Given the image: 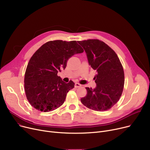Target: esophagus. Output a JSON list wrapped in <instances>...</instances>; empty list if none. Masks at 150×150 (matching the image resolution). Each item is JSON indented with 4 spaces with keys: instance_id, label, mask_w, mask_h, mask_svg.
<instances>
[{
    "instance_id": "obj_1",
    "label": "esophagus",
    "mask_w": 150,
    "mask_h": 150,
    "mask_svg": "<svg viewBox=\"0 0 150 150\" xmlns=\"http://www.w3.org/2000/svg\"><path fill=\"white\" fill-rule=\"evenodd\" d=\"M81 86V85L80 84V83H76L75 84V88H80Z\"/></svg>"
}]
</instances>
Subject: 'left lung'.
<instances>
[{"mask_svg":"<svg viewBox=\"0 0 150 150\" xmlns=\"http://www.w3.org/2000/svg\"><path fill=\"white\" fill-rule=\"evenodd\" d=\"M84 49L91 67L97 71L93 79L96 88H86L87 95L81 103L96 111L111 109L119 100L124 88L125 74L122 63L111 47L99 39L78 41Z\"/></svg>","mask_w":150,"mask_h":150,"instance_id":"left-lung-1","label":"left lung"}]
</instances>
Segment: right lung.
<instances>
[{"label": "right lung", "instance_id": "right-lung-1", "mask_svg": "<svg viewBox=\"0 0 150 150\" xmlns=\"http://www.w3.org/2000/svg\"><path fill=\"white\" fill-rule=\"evenodd\" d=\"M83 52L76 41H50L39 47L30 59L24 76L25 95L31 106L49 112L64 103L75 83H64L57 74L65 69L70 57Z\"/></svg>", "mask_w": 150, "mask_h": 150}]
</instances>
